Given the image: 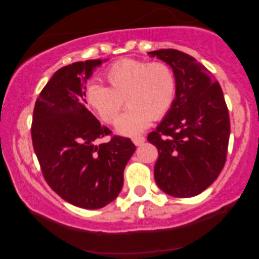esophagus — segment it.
Here are the masks:
<instances>
[{"mask_svg": "<svg viewBox=\"0 0 259 259\" xmlns=\"http://www.w3.org/2000/svg\"><path fill=\"white\" fill-rule=\"evenodd\" d=\"M133 142L136 145V146H140L145 142V138L144 136H136V138H133Z\"/></svg>", "mask_w": 259, "mask_h": 259, "instance_id": "obj_1", "label": "esophagus"}]
</instances>
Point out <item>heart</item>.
<instances>
[{
    "instance_id": "heart-1",
    "label": "heart",
    "mask_w": 259,
    "mask_h": 259,
    "mask_svg": "<svg viewBox=\"0 0 259 259\" xmlns=\"http://www.w3.org/2000/svg\"><path fill=\"white\" fill-rule=\"evenodd\" d=\"M105 79L109 88L91 82L85 100L107 124L114 123L124 107L127 111L117 120V132L135 136L170 111L177 95V76L165 62L124 58L107 68Z\"/></svg>"
}]
</instances>
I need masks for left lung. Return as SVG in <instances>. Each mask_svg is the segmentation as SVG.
Segmentation results:
<instances>
[{
	"label": "left lung",
	"mask_w": 259,
	"mask_h": 259,
	"mask_svg": "<svg viewBox=\"0 0 259 259\" xmlns=\"http://www.w3.org/2000/svg\"><path fill=\"white\" fill-rule=\"evenodd\" d=\"M148 55L168 63L177 76L173 106L147 136L158 150L154 180L165 194L192 197L212 185L227 160L230 119L224 95L191 56L173 49Z\"/></svg>",
	"instance_id": "1"
}]
</instances>
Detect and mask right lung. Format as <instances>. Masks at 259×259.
Listing matches in <instances>:
<instances>
[{
  "label": "right lung",
  "mask_w": 259,
  "mask_h": 259,
  "mask_svg": "<svg viewBox=\"0 0 259 259\" xmlns=\"http://www.w3.org/2000/svg\"><path fill=\"white\" fill-rule=\"evenodd\" d=\"M101 59L76 62L57 70L38 95L31 139L41 171L64 201L85 209L107 206L119 195L132 140L112 135L85 107L86 80ZM111 136L106 144L99 138Z\"/></svg>",
  "instance_id": "right-lung-1"
}]
</instances>
